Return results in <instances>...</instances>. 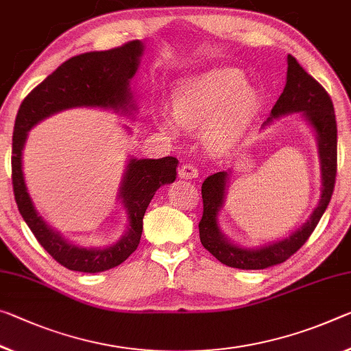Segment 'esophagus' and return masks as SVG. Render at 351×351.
<instances>
[{"mask_svg": "<svg viewBox=\"0 0 351 351\" xmlns=\"http://www.w3.org/2000/svg\"><path fill=\"white\" fill-rule=\"evenodd\" d=\"M178 176H180L181 180H193V178L198 176V169L192 164H182L180 167V170H178Z\"/></svg>", "mask_w": 351, "mask_h": 351, "instance_id": "1", "label": "esophagus"}]
</instances>
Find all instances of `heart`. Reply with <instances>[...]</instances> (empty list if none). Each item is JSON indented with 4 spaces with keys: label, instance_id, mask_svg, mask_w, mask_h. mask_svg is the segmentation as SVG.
Returning a JSON list of instances; mask_svg holds the SVG:
<instances>
[{
    "label": "heart",
    "instance_id": "obj_1",
    "mask_svg": "<svg viewBox=\"0 0 351 351\" xmlns=\"http://www.w3.org/2000/svg\"><path fill=\"white\" fill-rule=\"evenodd\" d=\"M259 108V95L245 86V76L236 69H217L187 77L173 90V115L160 114L158 125L171 137L181 126L193 130L203 125L204 145L225 153L245 136Z\"/></svg>",
    "mask_w": 351,
    "mask_h": 351
}]
</instances>
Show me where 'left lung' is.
Listing matches in <instances>:
<instances>
[{
  "mask_svg": "<svg viewBox=\"0 0 351 351\" xmlns=\"http://www.w3.org/2000/svg\"><path fill=\"white\" fill-rule=\"evenodd\" d=\"M295 112H302L303 119L315 132L322 171V193L319 204L313 210L309 220H306L289 237L258 248H243L232 243L220 231L219 226V213L225 204L228 171H217V173L208 176L202 186L203 217L198 225L199 241L221 264L242 270H261L285 263L293 253L298 252L313 234L317 223L330 204L337 171V125L335 108H332V101L325 88L313 76L306 73L293 56L289 54L286 87L275 103L264 126L282 115Z\"/></svg>",
  "mask_w": 351,
  "mask_h": 351,
  "instance_id": "1",
  "label": "left lung"
}]
</instances>
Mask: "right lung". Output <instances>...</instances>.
Wrapping results in <instances>:
<instances>
[{"mask_svg": "<svg viewBox=\"0 0 351 351\" xmlns=\"http://www.w3.org/2000/svg\"><path fill=\"white\" fill-rule=\"evenodd\" d=\"M143 54L141 40L108 51L75 56L47 76L23 103L15 119L12 137V184L16 206L38 243L69 270L98 274L120 265L136 252L143 230V215L156 191L176 180L178 159L128 160L119 199L126 209L125 234L109 247H81L66 241L37 213L23 175V148L27 132L42 120L73 108H101L123 115L136 110L130 87Z\"/></svg>", "mask_w": 351, "mask_h": 351, "instance_id": "obj_1", "label": "right lung"}]
</instances>
